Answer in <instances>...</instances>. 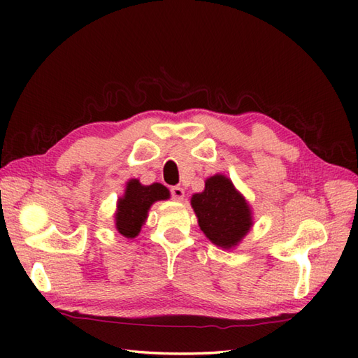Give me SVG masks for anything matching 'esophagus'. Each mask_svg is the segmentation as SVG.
I'll return each instance as SVG.
<instances>
[{
    "instance_id": "1",
    "label": "esophagus",
    "mask_w": 358,
    "mask_h": 358,
    "mask_svg": "<svg viewBox=\"0 0 358 358\" xmlns=\"http://www.w3.org/2000/svg\"><path fill=\"white\" fill-rule=\"evenodd\" d=\"M171 195H172L173 200L181 201L185 199V189L180 187V186H173V187H171Z\"/></svg>"
}]
</instances>
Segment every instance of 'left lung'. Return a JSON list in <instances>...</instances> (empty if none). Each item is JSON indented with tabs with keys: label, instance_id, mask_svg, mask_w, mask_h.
I'll return each instance as SVG.
<instances>
[{
	"label": "left lung",
	"instance_id": "obj_1",
	"mask_svg": "<svg viewBox=\"0 0 358 358\" xmlns=\"http://www.w3.org/2000/svg\"><path fill=\"white\" fill-rule=\"evenodd\" d=\"M191 204L200 229L223 249L237 246L252 227V212L248 201L224 175L209 177L204 191L192 195Z\"/></svg>",
	"mask_w": 358,
	"mask_h": 358
}]
</instances>
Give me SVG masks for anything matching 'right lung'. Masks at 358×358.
Segmentation results:
<instances>
[{"label":"right lung","mask_w":358,"mask_h":358,"mask_svg":"<svg viewBox=\"0 0 358 358\" xmlns=\"http://www.w3.org/2000/svg\"><path fill=\"white\" fill-rule=\"evenodd\" d=\"M169 189L159 183L143 186L138 180L127 181L124 195L120 196L115 214L117 231L126 238H135L148 218L149 208L155 201L167 200Z\"/></svg>","instance_id":"add662e5"}]
</instances>
